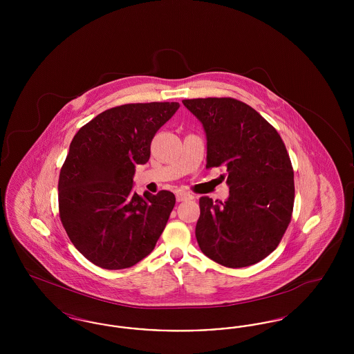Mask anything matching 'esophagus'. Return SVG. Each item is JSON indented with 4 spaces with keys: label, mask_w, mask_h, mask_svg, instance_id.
I'll return each instance as SVG.
<instances>
[{
    "label": "esophagus",
    "mask_w": 354,
    "mask_h": 354,
    "mask_svg": "<svg viewBox=\"0 0 354 354\" xmlns=\"http://www.w3.org/2000/svg\"><path fill=\"white\" fill-rule=\"evenodd\" d=\"M194 196L191 194H187V192H176V201L178 202H185V201H192Z\"/></svg>",
    "instance_id": "34e87169"
}]
</instances>
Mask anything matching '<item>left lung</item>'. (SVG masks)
<instances>
[{
	"instance_id": "left-lung-1",
	"label": "left lung",
	"mask_w": 354,
	"mask_h": 354,
	"mask_svg": "<svg viewBox=\"0 0 354 354\" xmlns=\"http://www.w3.org/2000/svg\"><path fill=\"white\" fill-rule=\"evenodd\" d=\"M207 139V169L225 167L230 196L199 199L195 235L202 252L228 268L259 263L276 250L295 202L293 169L279 133L232 98L185 100Z\"/></svg>"
}]
</instances>
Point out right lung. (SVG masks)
I'll list each match as a JSON object with an SVG mask.
<instances>
[{"instance_id": "1", "label": "right lung", "mask_w": 354, "mask_h": 354, "mask_svg": "<svg viewBox=\"0 0 354 354\" xmlns=\"http://www.w3.org/2000/svg\"><path fill=\"white\" fill-rule=\"evenodd\" d=\"M179 107L178 102L123 104L74 135L59 174V216L74 247L93 264L130 268L162 235L175 195H138L135 166L150 159L152 138Z\"/></svg>"}]
</instances>
